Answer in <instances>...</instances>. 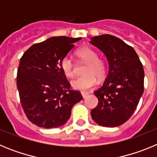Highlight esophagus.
Returning <instances> with one entry per match:
<instances>
[{
  "instance_id": "34e87169",
  "label": "esophagus",
  "mask_w": 157,
  "mask_h": 157,
  "mask_svg": "<svg viewBox=\"0 0 157 157\" xmlns=\"http://www.w3.org/2000/svg\"><path fill=\"white\" fill-rule=\"evenodd\" d=\"M81 94H82V98H86L87 97V96H88V93H86V92H81Z\"/></svg>"
}]
</instances>
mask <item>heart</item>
<instances>
[{
    "mask_svg": "<svg viewBox=\"0 0 157 157\" xmlns=\"http://www.w3.org/2000/svg\"><path fill=\"white\" fill-rule=\"evenodd\" d=\"M76 55L81 61L86 63L83 70V75L71 82V86L77 90H88L97 84V78L102 79L107 73V63L103 59L98 57V52L89 47L79 48ZM60 67L67 78H72L75 75L74 63L69 56H65L60 62Z\"/></svg>",
    "mask_w": 157,
    "mask_h": 157,
    "instance_id": "b5f03b06",
    "label": "heart"
}]
</instances>
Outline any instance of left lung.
<instances>
[{
	"label": "left lung",
	"instance_id": "obj_1",
	"mask_svg": "<svg viewBox=\"0 0 157 157\" xmlns=\"http://www.w3.org/2000/svg\"><path fill=\"white\" fill-rule=\"evenodd\" d=\"M90 42L104 52L109 65L103 86L94 92L98 105L91 116L102 127H118L131 117L143 94V65L134 48L119 37L102 34Z\"/></svg>",
	"mask_w": 157,
	"mask_h": 157
}]
</instances>
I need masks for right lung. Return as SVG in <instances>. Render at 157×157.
<instances>
[{
    "label": "right lung",
    "instance_id": "add662e5",
    "mask_svg": "<svg viewBox=\"0 0 157 157\" xmlns=\"http://www.w3.org/2000/svg\"><path fill=\"white\" fill-rule=\"evenodd\" d=\"M81 37H52L36 43L20 58L16 83L27 119L37 127L55 128L69 120L72 107L82 99L71 89L60 67L62 59Z\"/></svg>",
    "mask_w": 157,
    "mask_h": 157
}]
</instances>
